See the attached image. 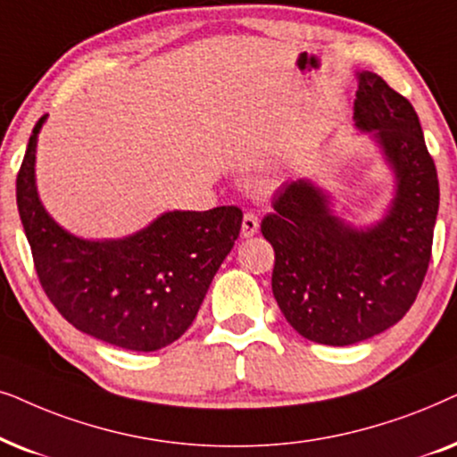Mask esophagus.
Masks as SVG:
<instances>
[{"label":"esophagus","mask_w":457,"mask_h":457,"mask_svg":"<svg viewBox=\"0 0 457 457\" xmlns=\"http://www.w3.org/2000/svg\"><path fill=\"white\" fill-rule=\"evenodd\" d=\"M257 232H259V217L254 215V212H246L245 219H242V236H245V238H253Z\"/></svg>","instance_id":"1"}]
</instances>
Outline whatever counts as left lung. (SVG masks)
I'll return each instance as SVG.
<instances>
[{
  "instance_id": "8db88e82",
  "label": "left lung",
  "mask_w": 457,
  "mask_h": 457,
  "mask_svg": "<svg viewBox=\"0 0 457 457\" xmlns=\"http://www.w3.org/2000/svg\"><path fill=\"white\" fill-rule=\"evenodd\" d=\"M357 129L372 131L395 173L391 209L357 229L309 179L284 184L261 232L276 263L271 290L284 318L313 343L345 346L397 324L416 301L433 251L439 179L418 114L376 72L357 75Z\"/></svg>"
}]
</instances>
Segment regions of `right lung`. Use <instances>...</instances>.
I'll return each mask as SVG.
<instances>
[{"mask_svg":"<svg viewBox=\"0 0 457 457\" xmlns=\"http://www.w3.org/2000/svg\"><path fill=\"white\" fill-rule=\"evenodd\" d=\"M33 127L16 178V204L41 288L60 315L89 337L156 351L192 326L206 290L240 234L238 206L171 211L123 240H83L60 228L35 186Z\"/></svg>","mask_w":457,"mask_h":457,"instance_id":"add662e5","label":"right lung"}]
</instances>
